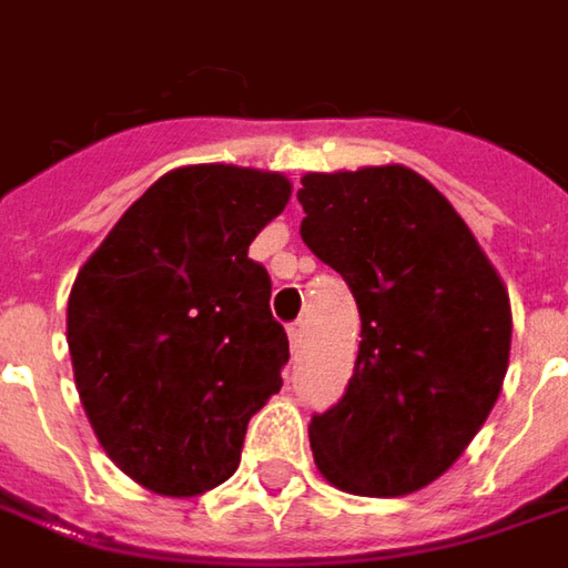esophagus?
Returning a JSON list of instances; mask_svg holds the SVG:
<instances>
[{"label":"esophagus","instance_id":"1","mask_svg":"<svg viewBox=\"0 0 568 568\" xmlns=\"http://www.w3.org/2000/svg\"><path fill=\"white\" fill-rule=\"evenodd\" d=\"M287 334H291L293 355H300V349H303V343H306V324L293 322L291 327H287Z\"/></svg>","mask_w":568,"mask_h":568}]
</instances>
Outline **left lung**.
I'll list each match as a JSON object with an SVG mask.
<instances>
[{
	"mask_svg": "<svg viewBox=\"0 0 568 568\" xmlns=\"http://www.w3.org/2000/svg\"><path fill=\"white\" fill-rule=\"evenodd\" d=\"M306 246L349 284L362 315L355 371L308 424L331 486L396 498L464 455L510 358V296L467 222L408 166L308 172Z\"/></svg>",
	"mask_w": 568,
	"mask_h": 568,
	"instance_id": "left-lung-1",
	"label": "left lung"
}]
</instances>
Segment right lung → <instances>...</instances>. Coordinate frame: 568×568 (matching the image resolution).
Segmentation results:
<instances>
[{
	"label": "right lung",
	"mask_w": 568,
	"mask_h": 568,
	"mask_svg": "<svg viewBox=\"0 0 568 568\" xmlns=\"http://www.w3.org/2000/svg\"><path fill=\"white\" fill-rule=\"evenodd\" d=\"M291 201L277 172H166L80 268L68 346L101 448L139 486L191 498L225 483L246 424L291 358L272 277L246 256Z\"/></svg>",
	"instance_id": "1"
}]
</instances>
